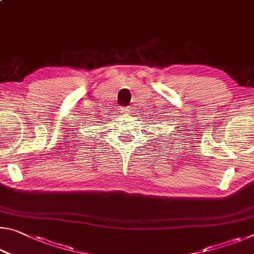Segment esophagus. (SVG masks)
<instances>
[{"label":"esophagus","mask_w":254,"mask_h":254,"mask_svg":"<svg viewBox=\"0 0 254 254\" xmlns=\"http://www.w3.org/2000/svg\"><path fill=\"white\" fill-rule=\"evenodd\" d=\"M122 112L123 113H131V107L130 106H126V107H122Z\"/></svg>","instance_id":"esophagus-1"}]
</instances>
